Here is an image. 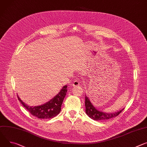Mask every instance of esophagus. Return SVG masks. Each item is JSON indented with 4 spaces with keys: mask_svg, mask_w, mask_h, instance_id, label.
<instances>
[{
    "mask_svg": "<svg viewBox=\"0 0 147 147\" xmlns=\"http://www.w3.org/2000/svg\"><path fill=\"white\" fill-rule=\"evenodd\" d=\"M79 85H80V82L77 80H75L73 83V86L74 87H77V86H78Z\"/></svg>",
    "mask_w": 147,
    "mask_h": 147,
    "instance_id": "esophagus-1",
    "label": "esophagus"
}]
</instances>
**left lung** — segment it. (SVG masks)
Masks as SVG:
<instances>
[{
	"mask_svg": "<svg viewBox=\"0 0 147 147\" xmlns=\"http://www.w3.org/2000/svg\"><path fill=\"white\" fill-rule=\"evenodd\" d=\"M85 105H86V113L88 117L96 121H102L114 118L118 116L122 112L123 109L121 111L113 113H105L97 110L90 102L88 97L85 96Z\"/></svg>",
	"mask_w": 147,
	"mask_h": 147,
	"instance_id": "left-lung-1",
	"label": "left lung"
}]
</instances>
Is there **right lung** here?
<instances>
[{"label":"right lung","mask_w":147,"mask_h":147,"mask_svg":"<svg viewBox=\"0 0 147 147\" xmlns=\"http://www.w3.org/2000/svg\"><path fill=\"white\" fill-rule=\"evenodd\" d=\"M67 86H64L59 94L54 98L48 102L40 106L30 107L24 103L19 96L18 98L24 107L33 116L40 119H50L56 117L60 113L61 106L66 95V92L67 91Z\"/></svg>","instance_id":"1"}]
</instances>
